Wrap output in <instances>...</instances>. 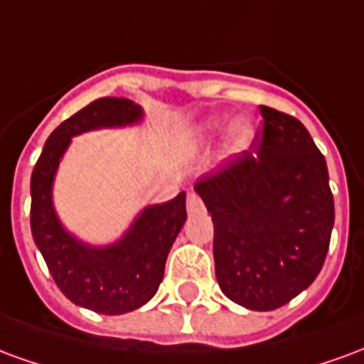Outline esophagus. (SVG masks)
I'll return each instance as SVG.
<instances>
[{"label":"esophagus","mask_w":364,"mask_h":364,"mask_svg":"<svg viewBox=\"0 0 364 364\" xmlns=\"http://www.w3.org/2000/svg\"><path fill=\"white\" fill-rule=\"evenodd\" d=\"M203 210V200L198 198L197 193H189L187 195V213L193 216V214H197Z\"/></svg>","instance_id":"obj_1"}]
</instances>
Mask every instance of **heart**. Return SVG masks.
<instances>
[{"instance_id":"heart-1","label":"heart","mask_w":364,"mask_h":364,"mask_svg":"<svg viewBox=\"0 0 364 364\" xmlns=\"http://www.w3.org/2000/svg\"><path fill=\"white\" fill-rule=\"evenodd\" d=\"M224 130V120L222 119H208L206 122L200 124L197 130V138L200 144H210L214 142ZM255 127L247 119H237L234 120L228 128V134H226V144L224 148L232 156H244L253 148L255 142Z\"/></svg>"}]
</instances>
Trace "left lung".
<instances>
[{
  "label": "left lung",
  "instance_id": "obj_1",
  "mask_svg": "<svg viewBox=\"0 0 364 364\" xmlns=\"http://www.w3.org/2000/svg\"><path fill=\"white\" fill-rule=\"evenodd\" d=\"M259 150L195 183L214 224V269L226 296L255 312L290 302L321 271L333 228L326 158L294 117L259 107Z\"/></svg>",
  "mask_w": 364,
  "mask_h": 364
}]
</instances>
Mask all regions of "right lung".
Wrapping results in <instances>:
<instances>
[{
    "label": "right lung",
    "instance_id": "add662e5",
    "mask_svg": "<svg viewBox=\"0 0 364 364\" xmlns=\"http://www.w3.org/2000/svg\"><path fill=\"white\" fill-rule=\"evenodd\" d=\"M144 117L134 101L97 99L48 136L31 177V230L52 279L75 306L107 316L132 312L158 292L167 253L187 220L185 191L167 203L144 206L114 242L91 244L60 220L54 181L72 138L103 128L138 127Z\"/></svg>",
    "mask_w": 364,
    "mask_h": 364
}]
</instances>
